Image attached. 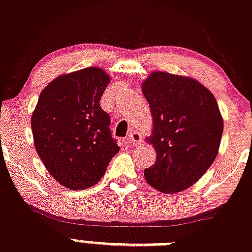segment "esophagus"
Here are the masks:
<instances>
[{"label":"esophagus","mask_w":252,"mask_h":252,"mask_svg":"<svg viewBox=\"0 0 252 252\" xmlns=\"http://www.w3.org/2000/svg\"><path fill=\"white\" fill-rule=\"evenodd\" d=\"M141 135H140L139 131H131L130 134L128 135V141L130 142L134 146H137V145L141 144Z\"/></svg>","instance_id":"34e87169"}]
</instances>
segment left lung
<instances>
[{
  "label": "left lung",
  "instance_id": "8db88e82",
  "mask_svg": "<svg viewBox=\"0 0 252 252\" xmlns=\"http://www.w3.org/2000/svg\"><path fill=\"white\" fill-rule=\"evenodd\" d=\"M155 122L150 141L156 163L145 179L163 193H176L197 182L215 160L223 131L216 99L199 82L153 72L142 83Z\"/></svg>",
  "mask_w": 252,
  "mask_h": 252
}]
</instances>
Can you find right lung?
I'll return each mask as SVG.
<instances>
[{"instance_id":"1","label":"right lung","mask_w":252,"mask_h":252,"mask_svg":"<svg viewBox=\"0 0 252 252\" xmlns=\"http://www.w3.org/2000/svg\"><path fill=\"white\" fill-rule=\"evenodd\" d=\"M110 77L87 67L50 82L31 117L35 148L49 174L70 189L94 186L119 146L100 106Z\"/></svg>"}]
</instances>
